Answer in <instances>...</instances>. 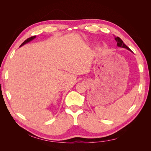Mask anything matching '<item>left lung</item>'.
Segmentation results:
<instances>
[{
  "label": "left lung",
  "mask_w": 151,
  "mask_h": 151,
  "mask_svg": "<svg viewBox=\"0 0 151 151\" xmlns=\"http://www.w3.org/2000/svg\"><path fill=\"white\" fill-rule=\"evenodd\" d=\"M115 39L116 42V43H117V46H118V47L127 48V50H129V51H130V52H132V50H131L129 47H128L123 42V41H122V40L119 37H115Z\"/></svg>",
  "instance_id": "obj_1"
}]
</instances>
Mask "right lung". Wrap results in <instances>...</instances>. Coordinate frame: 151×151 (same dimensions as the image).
I'll return each mask as SVG.
<instances>
[{
	"mask_svg": "<svg viewBox=\"0 0 151 151\" xmlns=\"http://www.w3.org/2000/svg\"><path fill=\"white\" fill-rule=\"evenodd\" d=\"M35 38H36V36H31V37H30V38H28L27 40H26L24 41V42L21 45V46H20V47L22 46V45H24V44H26V43H28V42H31V41H32L33 40H34Z\"/></svg>",
	"mask_w": 151,
	"mask_h": 151,
	"instance_id": "1",
	"label": "right lung"
}]
</instances>
